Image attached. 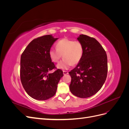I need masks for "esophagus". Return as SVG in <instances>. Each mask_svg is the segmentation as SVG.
<instances>
[{
	"instance_id": "obj_1",
	"label": "esophagus",
	"mask_w": 129,
	"mask_h": 129,
	"mask_svg": "<svg viewBox=\"0 0 129 129\" xmlns=\"http://www.w3.org/2000/svg\"><path fill=\"white\" fill-rule=\"evenodd\" d=\"M63 73L64 75H67V74H68V72L67 71H63Z\"/></svg>"
}]
</instances>
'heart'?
<instances>
[{"label": "heart", "instance_id": "b5f03b06", "mask_svg": "<svg viewBox=\"0 0 129 129\" xmlns=\"http://www.w3.org/2000/svg\"><path fill=\"white\" fill-rule=\"evenodd\" d=\"M55 47L56 50L50 49L48 54L50 60L54 63H57L62 55L63 59L57 64L58 69H68L72 64H77L82 58L83 46L79 41L62 39L56 42Z\"/></svg>", "mask_w": 129, "mask_h": 129}]
</instances>
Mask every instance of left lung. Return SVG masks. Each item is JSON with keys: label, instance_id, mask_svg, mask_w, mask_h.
<instances>
[{"label": "left lung", "instance_id": "obj_1", "mask_svg": "<svg viewBox=\"0 0 129 129\" xmlns=\"http://www.w3.org/2000/svg\"><path fill=\"white\" fill-rule=\"evenodd\" d=\"M77 40L83 44L84 51L80 62L69 72L72 78L69 89L75 96L87 98L98 92L106 80L107 55L95 38L81 34Z\"/></svg>", "mask_w": 129, "mask_h": 129}]
</instances>
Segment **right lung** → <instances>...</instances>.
I'll return each instance as SVG.
<instances>
[{
  "mask_svg": "<svg viewBox=\"0 0 129 129\" xmlns=\"http://www.w3.org/2000/svg\"><path fill=\"white\" fill-rule=\"evenodd\" d=\"M57 39L52 35L34 39L21 54V82L27 94L33 99L43 101L54 96L58 82L63 75L60 69L48 73L56 68L48 53Z\"/></svg>",
  "mask_w": 129,
  "mask_h": 129,
  "instance_id": "right-lung-1",
  "label": "right lung"
}]
</instances>
